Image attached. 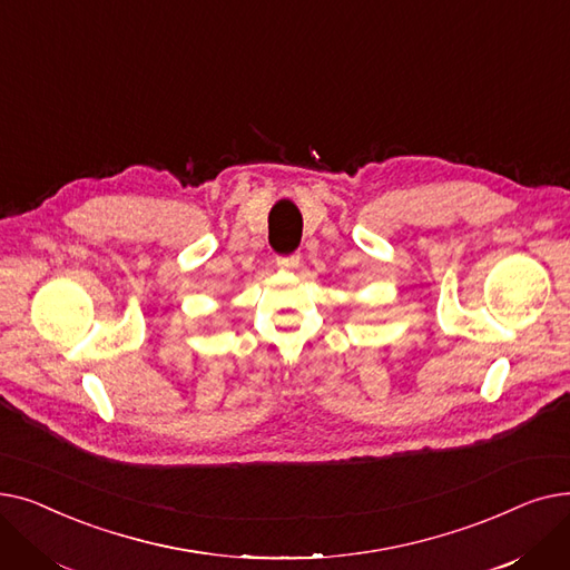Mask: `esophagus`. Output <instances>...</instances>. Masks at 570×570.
I'll return each instance as SVG.
<instances>
[{
	"instance_id": "34e87169",
	"label": "esophagus",
	"mask_w": 570,
	"mask_h": 570,
	"mask_svg": "<svg viewBox=\"0 0 570 570\" xmlns=\"http://www.w3.org/2000/svg\"><path fill=\"white\" fill-rule=\"evenodd\" d=\"M277 265L282 269H295L297 265H301V254H291V256H279L277 258Z\"/></svg>"
}]
</instances>
